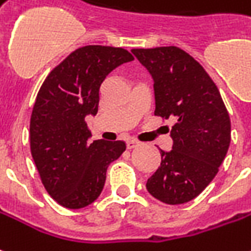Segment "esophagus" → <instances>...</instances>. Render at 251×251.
<instances>
[{
	"label": "esophagus",
	"instance_id": "1",
	"mask_svg": "<svg viewBox=\"0 0 251 251\" xmlns=\"http://www.w3.org/2000/svg\"><path fill=\"white\" fill-rule=\"evenodd\" d=\"M138 145L137 140H133V138H129L127 141H126V147H127V150H133V148H136Z\"/></svg>",
	"mask_w": 251,
	"mask_h": 251
}]
</instances>
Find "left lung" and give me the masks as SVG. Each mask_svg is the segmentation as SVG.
<instances>
[{
	"label": "left lung",
	"mask_w": 251,
	"mask_h": 251,
	"mask_svg": "<svg viewBox=\"0 0 251 251\" xmlns=\"http://www.w3.org/2000/svg\"><path fill=\"white\" fill-rule=\"evenodd\" d=\"M131 52L152 76L155 115L176 121L170 131L173 148L160 150V167L147 180V190L164 204H185L211 183L227 155L229 115L216 84L182 49Z\"/></svg>",
	"instance_id": "8db88e82"
}]
</instances>
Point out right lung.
I'll return each instance as SVG.
<instances>
[{"instance_id": "add662e5", "label": "right lung", "mask_w": 251, "mask_h": 251, "mask_svg": "<svg viewBox=\"0 0 251 251\" xmlns=\"http://www.w3.org/2000/svg\"><path fill=\"white\" fill-rule=\"evenodd\" d=\"M133 59L121 47H80L40 87L29 122L31 153L47 193L65 208L92 204L103 190L108 164L126 150L124 141L89 144L85 117L98 114L99 89L108 73Z\"/></svg>"}]
</instances>
